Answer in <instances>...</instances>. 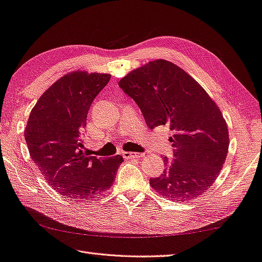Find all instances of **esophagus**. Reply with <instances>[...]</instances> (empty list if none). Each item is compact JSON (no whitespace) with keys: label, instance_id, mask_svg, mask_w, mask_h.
Returning <instances> with one entry per match:
<instances>
[{"label":"esophagus","instance_id":"obj_1","mask_svg":"<svg viewBox=\"0 0 262 262\" xmlns=\"http://www.w3.org/2000/svg\"><path fill=\"white\" fill-rule=\"evenodd\" d=\"M124 159H139L142 157L143 154L141 153H135V151H123Z\"/></svg>","mask_w":262,"mask_h":262}]
</instances>
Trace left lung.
<instances>
[{"label": "left lung", "instance_id": "8db88e82", "mask_svg": "<svg viewBox=\"0 0 262 262\" xmlns=\"http://www.w3.org/2000/svg\"><path fill=\"white\" fill-rule=\"evenodd\" d=\"M150 129L168 126L173 160L149 184L160 195L188 201L202 195L220 174L229 149L227 121L216 103L190 75L167 60H154L120 79Z\"/></svg>", "mask_w": 262, "mask_h": 262}]
</instances>
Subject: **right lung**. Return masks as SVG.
Returning <instances> with one entry per match:
<instances>
[{"label":"right lung","instance_id":"add662e5","mask_svg":"<svg viewBox=\"0 0 262 262\" xmlns=\"http://www.w3.org/2000/svg\"><path fill=\"white\" fill-rule=\"evenodd\" d=\"M111 75L72 71L45 91L24 130L30 156L60 195L87 201L111 188L124 159L88 156L81 136L96 96Z\"/></svg>","mask_w":262,"mask_h":262}]
</instances>
